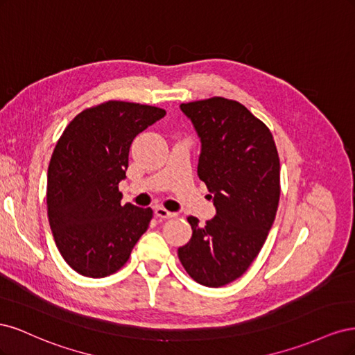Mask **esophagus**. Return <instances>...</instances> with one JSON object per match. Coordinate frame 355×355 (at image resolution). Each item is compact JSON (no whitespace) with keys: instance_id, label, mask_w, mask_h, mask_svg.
I'll list each match as a JSON object with an SVG mask.
<instances>
[{"instance_id":"1","label":"esophagus","mask_w":355,"mask_h":355,"mask_svg":"<svg viewBox=\"0 0 355 355\" xmlns=\"http://www.w3.org/2000/svg\"><path fill=\"white\" fill-rule=\"evenodd\" d=\"M154 211H155L157 216L161 218V219H170V218H175V216H176L175 211H168L167 209L161 207V206H157V207L154 209Z\"/></svg>"}]
</instances>
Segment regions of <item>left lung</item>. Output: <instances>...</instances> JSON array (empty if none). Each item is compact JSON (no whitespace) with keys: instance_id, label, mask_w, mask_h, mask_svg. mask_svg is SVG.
<instances>
[{"instance_id":"obj_1","label":"left lung","mask_w":355,"mask_h":355,"mask_svg":"<svg viewBox=\"0 0 355 355\" xmlns=\"http://www.w3.org/2000/svg\"><path fill=\"white\" fill-rule=\"evenodd\" d=\"M201 141L197 173L216 214L200 227L189 216L191 240L178 256L202 286L241 277L259 254L280 200V158L272 135L244 105L225 98L182 103Z\"/></svg>"}]
</instances>
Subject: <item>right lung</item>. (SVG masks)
Here are the masks:
<instances>
[{"label":"right lung","mask_w":355,"mask_h":355,"mask_svg":"<svg viewBox=\"0 0 355 355\" xmlns=\"http://www.w3.org/2000/svg\"><path fill=\"white\" fill-rule=\"evenodd\" d=\"M166 115L155 106L110 101L84 110L53 151L47 175L50 228L63 259L102 278L128 261L153 219L151 207L121 204L133 139Z\"/></svg>","instance_id":"add662e5"}]
</instances>
